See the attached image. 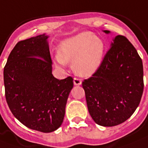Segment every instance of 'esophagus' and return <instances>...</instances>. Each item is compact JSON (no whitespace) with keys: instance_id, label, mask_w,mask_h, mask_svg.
<instances>
[{"instance_id":"esophagus-1","label":"esophagus","mask_w":148,"mask_h":148,"mask_svg":"<svg viewBox=\"0 0 148 148\" xmlns=\"http://www.w3.org/2000/svg\"><path fill=\"white\" fill-rule=\"evenodd\" d=\"M73 83L75 86H80L82 84V81L80 79H78V78H74L73 79Z\"/></svg>"}]
</instances>
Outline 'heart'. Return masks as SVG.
<instances>
[{
	"label": "heart",
	"mask_w": 148,
	"mask_h": 148,
	"mask_svg": "<svg viewBox=\"0 0 148 148\" xmlns=\"http://www.w3.org/2000/svg\"><path fill=\"white\" fill-rule=\"evenodd\" d=\"M105 49V43L99 36L89 32H82L60 43L56 63L59 66L65 67L66 62H72L75 73L82 77H88L101 65Z\"/></svg>",
	"instance_id": "1"
}]
</instances>
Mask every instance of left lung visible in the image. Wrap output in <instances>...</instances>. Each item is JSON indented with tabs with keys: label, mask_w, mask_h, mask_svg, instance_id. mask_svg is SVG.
Here are the masks:
<instances>
[{
	"label": "left lung",
	"mask_w": 148,
	"mask_h": 148,
	"mask_svg": "<svg viewBox=\"0 0 148 148\" xmlns=\"http://www.w3.org/2000/svg\"><path fill=\"white\" fill-rule=\"evenodd\" d=\"M143 76L142 60L134 46L125 36H115L99 69L82 82L88 112L95 122L112 127L129 119L141 99Z\"/></svg>",
	"instance_id": "8db88e82"
}]
</instances>
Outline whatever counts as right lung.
<instances>
[{
    "label": "right lung",
    "instance_id": "obj_1",
    "mask_svg": "<svg viewBox=\"0 0 148 148\" xmlns=\"http://www.w3.org/2000/svg\"><path fill=\"white\" fill-rule=\"evenodd\" d=\"M45 34L18 42L3 69L5 97L19 121L30 129L49 133L64 119L73 87V78L59 80L52 74V60Z\"/></svg>",
    "mask_w": 148,
    "mask_h": 148
}]
</instances>
